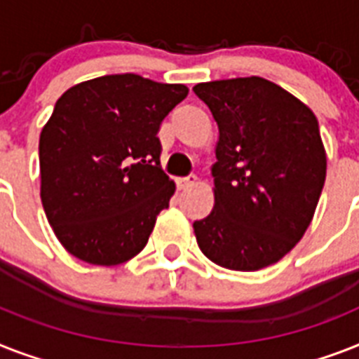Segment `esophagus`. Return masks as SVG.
Wrapping results in <instances>:
<instances>
[{"instance_id":"esophagus-1","label":"esophagus","mask_w":359,"mask_h":359,"mask_svg":"<svg viewBox=\"0 0 359 359\" xmlns=\"http://www.w3.org/2000/svg\"><path fill=\"white\" fill-rule=\"evenodd\" d=\"M195 182H197V177H195V175H189V177H182V179L177 180V186H179L180 189H188L191 188Z\"/></svg>"}]
</instances>
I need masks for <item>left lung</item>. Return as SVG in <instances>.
Returning a JSON list of instances; mask_svg holds the SVG:
<instances>
[{"instance_id":"1","label":"left lung","mask_w":359,"mask_h":359,"mask_svg":"<svg viewBox=\"0 0 359 359\" xmlns=\"http://www.w3.org/2000/svg\"><path fill=\"white\" fill-rule=\"evenodd\" d=\"M214 116V210L195 221L203 255L232 271H258L284 258L310 226L326 179L316 114L262 77L199 83Z\"/></svg>"}]
</instances>
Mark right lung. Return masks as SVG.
I'll use <instances>...</instances> for the list:
<instances>
[{
    "label": "right lung",
    "instance_id": "obj_1",
    "mask_svg": "<svg viewBox=\"0 0 359 359\" xmlns=\"http://www.w3.org/2000/svg\"><path fill=\"white\" fill-rule=\"evenodd\" d=\"M184 84L103 75L66 90L38 144L40 197L62 247L92 265H118L147 245L175 182L160 168L158 130Z\"/></svg>",
    "mask_w": 359,
    "mask_h": 359
}]
</instances>
